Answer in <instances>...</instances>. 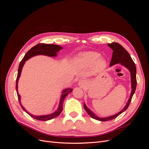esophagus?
I'll return each instance as SVG.
<instances>
[{
	"mask_svg": "<svg viewBox=\"0 0 149 149\" xmlns=\"http://www.w3.org/2000/svg\"><path fill=\"white\" fill-rule=\"evenodd\" d=\"M78 85L80 86L81 87H84L86 85V80L81 79V80H79V81L78 83Z\"/></svg>",
	"mask_w": 149,
	"mask_h": 149,
	"instance_id": "obj_1",
	"label": "esophagus"
}]
</instances>
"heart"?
Wrapping results in <instances>:
<instances>
[{
    "label": "heart",
    "mask_w": 149,
    "mask_h": 149,
    "mask_svg": "<svg viewBox=\"0 0 149 149\" xmlns=\"http://www.w3.org/2000/svg\"><path fill=\"white\" fill-rule=\"evenodd\" d=\"M100 53L89 52L82 54L80 57V60L85 66H91L96 63L97 67L103 68L106 65V62L102 58H100Z\"/></svg>",
    "instance_id": "b5f03b06"
}]
</instances>
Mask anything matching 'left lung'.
I'll return each instance as SVG.
<instances>
[{"instance_id":"1","label":"left lung","mask_w":149,"mask_h":149,"mask_svg":"<svg viewBox=\"0 0 149 149\" xmlns=\"http://www.w3.org/2000/svg\"><path fill=\"white\" fill-rule=\"evenodd\" d=\"M107 45L108 47H109L112 50H113V52H112V59L110 63V66L116 64L120 63L122 65L124 66L125 68H127L130 71V76H131L132 91H131V93H130V96L129 99V100L127 104H126V105L125 106V107L123 108V109L121 110L120 112H118V113L116 114L115 115H113L110 117H107V118H101L96 116L91 111H90L88 109L84 103V108L85 111L87 112V113L93 119H96L97 120H100V121H107L109 120L114 119L127 109L130 104V101H131L132 97L134 95V94L135 91H136V89L137 86L136 66L135 65L134 62L133 61L131 56H130V55H129V53L125 50V48L123 46L120 45L118 43H108Z\"/></svg>"}]
</instances>
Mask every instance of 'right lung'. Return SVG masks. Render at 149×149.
I'll use <instances>...</instances> for the list:
<instances>
[{"instance_id":"right-lung-1","label":"right lung","mask_w":149,"mask_h":149,"mask_svg":"<svg viewBox=\"0 0 149 149\" xmlns=\"http://www.w3.org/2000/svg\"><path fill=\"white\" fill-rule=\"evenodd\" d=\"M63 48L59 45H53V44H45V43H38L37 45H36L35 46L31 48L30 49H29V52L25 54V55L24 56V58L22 59L20 63L19 66V70H18V74H17V77L16 79V91H17V96L18 99H19V101L20 104L24 111H25L26 113H27L29 115H30L31 118H33L37 120H48L52 119L53 118H56V117L58 116L61 111H63V101L65 100V97L66 96H68L70 93H71L73 90L72 89H65L62 92V94L60 98V104L59 106H58V109L53 113L49 114V115H45V116H33L32 114H31L29 112H28L25 110V108L22 106L21 103H20V96L19 94V92H18V81H19V79L20 76L21 74V72L22 68H23L25 63L26 60H28L30 59V58L33 57L36 55H47L48 56H52V57H55L57 55V53L59 52L61 49Z\"/></svg>"}]
</instances>
